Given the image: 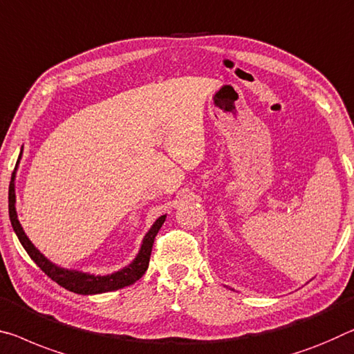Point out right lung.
<instances>
[{
  "mask_svg": "<svg viewBox=\"0 0 354 354\" xmlns=\"http://www.w3.org/2000/svg\"><path fill=\"white\" fill-rule=\"evenodd\" d=\"M21 150H24V147H21ZM20 158H21V151L19 155L17 165H15V169L12 172V177H10V183H9V218H10V225L14 227V232L17 234L20 243L26 250V253L30 254V258L37 264V268H41V270L44 272L47 277H50L53 281H57L59 286L84 296L115 291V290H120V288L136 283V281L145 274L147 268H149L150 253H151V247H153L155 236L158 234L162 223H165L166 215H161L160 218H156V221L151 225L149 232H147L142 239L139 253L136 254V258L131 261V263L124 266L123 269L113 272V274L95 275L82 270L59 268V266L52 263L50 259H47L39 250L32 245V242L30 241L28 236H26L24 227H21L19 221L17 210H15V174H17Z\"/></svg>",
  "mask_w": 354,
  "mask_h": 354,
  "instance_id": "right-lung-1",
  "label": "right lung"
}]
</instances>
